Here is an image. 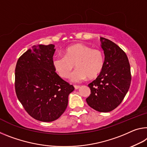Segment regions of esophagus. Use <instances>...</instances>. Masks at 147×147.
I'll return each instance as SVG.
<instances>
[{
  "mask_svg": "<svg viewBox=\"0 0 147 147\" xmlns=\"http://www.w3.org/2000/svg\"><path fill=\"white\" fill-rule=\"evenodd\" d=\"M74 88H75L76 90H78V89H79V88H80V86L75 85V86H74Z\"/></svg>",
  "mask_w": 147,
  "mask_h": 147,
  "instance_id": "1",
  "label": "esophagus"
}]
</instances>
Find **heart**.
<instances>
[{
    "label": "heart",
    "mask_w": 147,
    "mask_h": 147,
    "mask_svg": "<svg viewBox=\"0 0 147 147\" xmlns=\"http://www.w3.org/2000/svg\"><path fill=\"white\" fill-rule=\"evenodd\" d=\"M77 69L71 76L73 82H80L85 79L96 78L103 71L105 55L99 49L77 43L64 50V56H55L53 59L55 71L63 78H68L74 68Z\"/></svg>",
    "instance_id": "1"
}]
</instances>
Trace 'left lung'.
I'll return each mask as SVG.
<instances>
[{"instance_id": "1", "label": "left lung", "mask_w": 147, "mask_h": 147, "mask_svg": "<svg viewBox=\"0 0 147 147\" xmlns=\"http://www.w3.org/2000/svg\"><path fill=\"white\" fill-rule=\"evenodd\" d=\"M105 65L101 74L88 84L91 94L86 102L94 110L108 113L122 103L129 90L131 76L129 60L119 46L101 37Z\"/></svg>"}]
</instances>
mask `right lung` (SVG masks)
Returning <instances> with one entry per match:
<instances>
[{"label":"right lung","mask_w":147,"mask_h":147,"mask_svg":"<svg viewBox=\"0 0 147 147\" xmlns=\"http://www.w3.org/2000/svg\"><path fill=\"white\" fill-rule=\"evenodd\" d=\"M54 47L53 44L33 46L18 59L15 70L18 99L30 116L41 122L59 118L74 90L55 73Z\"/></svg>","instance_id":"1"}]
</instances>
